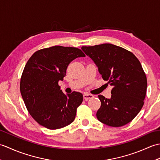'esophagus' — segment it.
Returning a JSON list of instances; mask_svg holds the SVG:
<instances>
[{
    "instance_id": "esophagus-1",
    "label": "esophagus",
    "mask_w": 160,
    "mask_h": 160,
    "mask_svg": "<svg viewBox=\"0 0 160 160\" xmlns=\"http://www.w3.org/2000/svg\"><path fill=\"white\" fill-rule=\"evenodd\" d=\"M83 98H84V99L85 100H88L89 99H90V98H93V95H91V94H89V93H84V95H83Z\"/></svg>"
}]
</instances>
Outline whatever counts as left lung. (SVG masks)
Wrapping results in <instances>:
<instances>
[{
    "label": "left lung",
    "mask_w": 160,
    "mask_h": 160,
    "mask_svg": "<svg viewBox=\"0 0 160 160\" xmlns=\"http://www.w3.org/2000/svg\"><path fill=\"white\" fill-rule=\"evenodd\" d=\"M81 49L96 64L103 80L113 87L109 99L98 96V120L113 127L129 123L142 109L147 93V76L140 62L131 52L112 44Z\"/></svg>",
    "instance_id": "8db88e82"
}]
</instances>
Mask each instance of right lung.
I'll return each mask as SVG.
<instances>
[{
	"mask_svg": "<svg viewBox=\"0 0 160 160\" xmlns=\"http://www.w3.org/2000/svg\"><path fill=\"white\" fill-rule=\"evenodd\" d=\"M85 55L76 47L53 46L37 51L27 62L20 78L21 96L32 117L49 129L63 128L73 122L82 94H64L58 81L66 75L71 61Z\"/></svg>",
	"mask_w": 160,
	"mask_h": 160,
	"instance_id": "1",
	"label": "right lung"
}]
</instances>
